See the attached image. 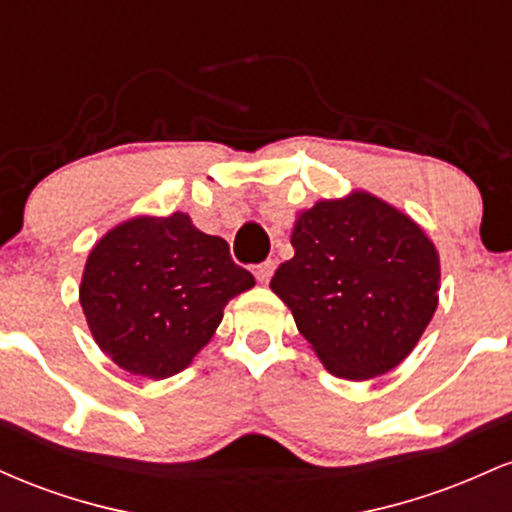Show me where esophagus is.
<instances>
[{
    "instance_id": "34e87169",
    "label": "esophagus",
    "mask_w": 512,
    "mask_h": 512,
    "mask_svg": "<svg viewBox=\"0 0 512 512\" xmlns=\"http://www.w3.org/2000/svg\"><path fill=\"white\" fill-rule=\"evenodd\" d=\"M274 269H276V262L274 260H264L262 264H257V267H255L257 281H260V284H267V281L272 279Z\"/></svg>"
}]
</instances>
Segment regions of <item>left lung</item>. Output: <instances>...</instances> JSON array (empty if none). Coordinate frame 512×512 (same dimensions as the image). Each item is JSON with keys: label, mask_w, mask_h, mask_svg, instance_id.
Returning a JSON list of instances; mask_svg holds the SVG:
<instances>
[{"label": "left lung", "mask_w": 512, "mask_h": 512, "mask_svg": "<svg viewBox=\"0 0 512 512\" xmlns=\"http://www.w3.org/2000/svg\"><path fill=\"white\" fill-rule=\"evenodd\" d=\"M272 291L327 370L366 380L414 349L438 305V252L402 211L356 192L317 202L291 233Z\"/></svg>", "instance_id": "left-lung-1"}]
</instances>
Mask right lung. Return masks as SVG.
<instances>
[{"mask_svg": "<svg viewBox=\"0 0 512 512\" xmlns=\"http://www.w3.org/2000/svg\"><path fill=\"white\" fill-rule=\"evenodd\" d=\"M255 286L228 243L190 216H139L98 240L81 279L93 339L120 368L170 378L219 327L223 305Z\"/></svg>", "mask_w": 512, "mask_h": 512, "instance_id": "obj_1", "label": "right lung"}]
</instances>
